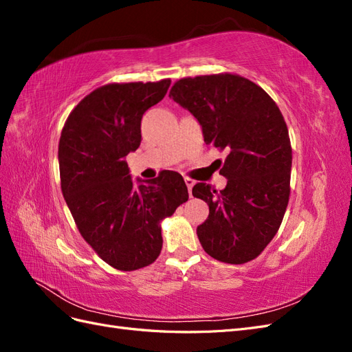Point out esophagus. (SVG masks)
Returning a JSON list of instances; mask_svg holds the SVG:
<instances>
[{
	"instance_id": "1",
	"label": "esophagus",
	"mask_w": 352,
	"mask_h": 352,
	"mask_svg": "<svg viewBox=\"0 0 352 352\" xmlns=\"http://www.w3.org/2000/svg\"><path fill=\"white\" fill-rule=\"evenodd\" d=\"M185 184H186L188 190H189V197H192V186L195 185V180L189 179V177H185Z\"/></svg>"
}]
</instances>
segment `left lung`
I'll list each match as a JSON object with an SVG mask.
<instances>
[{"label": "left lung", "instance_id": "left-lung-1", "mask_svg": "<svg viewBox=\"0 0 352 352\" xmlns=\"http://www.w3.org/2000/svg\"><path fill=\"white\" fill-rule=\"evenodd\" d=\"M168 97L195 117L206 144L229 151L220 168L226 188H192L210 208L197 228L202 248L223 263L254 260L279 230L289 201L292 150L279 107L258 85L229 73L180 79Z\"/></svg>", "mask_w": 352, "mask_h": 352}]
</instances>
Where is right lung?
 I'll return each instance as SVG.
<instances>
[{
    "label": "right lung",
    "mask_w": 352,
    "mask_h": 352,
    "mask_svg": "<svg viewBox=\"0 0 352 352\" xmlns=\"http://www.w3.org/2000/svg\"><path fill=\"white\" fill-rule=\"evenodd\" d=\"M168 87V79L105 85L74 107L61 132L63 197L83 239L117 270L154 263L163 247L160 223L188 201L177 172L133 180L124 160L141 145L144 113Z\"/></svg>",
    "instance_id": "right-lung-1"
}]
</instances>
